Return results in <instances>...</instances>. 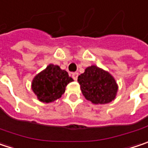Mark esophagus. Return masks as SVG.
<instances>
[{
  "label": "esophagus",
  "mask_w": 148,
  "mask_h": 148,
  "mask_svg": "<svg viewBox=\"0 0 148 148\" xmlns=\"http://www.w3.org/2000/svg\"><path fill=\"white\" fill-rule=\"evenodd\" d=\"M71 76H72V78L75 80V81H77V77H78V73L77 72H74V73H72L71 74Z\"/></svg>",
  "instance_id": "1"
}]
</instances>
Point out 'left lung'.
<instances>
[{
  "mask_svg": "<svg viewBox=\"0 0 148 148\" xmlns=\"http://www.w3.org/2000/svg\"><path fill=\"white\" fill-rule=\"evenodd\" d=\"M77 81L84 97L93 103H108L115 98L118 90L115 80L109 72L96 66L86 68Z\"/></svg>",
  "mask_w": 148,
  "mask_h": 148,
  "instance_id": "obj_1",
  "label": "left lung"
}]
</instances>
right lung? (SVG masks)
I'll return each instance as SVG.
<instances>
[{"instance_id":"right-lung-1","label":"right lung","mask_w":148,"mask_h":148,"mask_svg":"<svg viewBox=\"0 0 148 148\" xmlns=\"http://www.w3.org/2000/svg\"><path fill=\"white\" fill-rule=\"evenodd\" d=\"M72 81L65 70L51 64L34 77L32 89L41 102L50 103L60 98L66 85Z\"/></svg>"}]
</instances>
